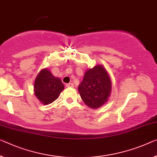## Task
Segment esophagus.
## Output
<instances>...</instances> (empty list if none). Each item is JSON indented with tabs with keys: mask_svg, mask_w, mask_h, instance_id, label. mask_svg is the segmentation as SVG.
Here are the masks:
<instances>
[{
	"mask_svg": "<svg viewBox=\"0 0 157 157\" xmlns=\"http://www.w3.org/2000/svg\"><path fill=\"white\" fill-rule=\"evenodd\" d=\"M66 86L67 87V88H72V87H74V84L72 83H69L68 84H67Z\"/></svg>",
	"mask_w": 157,
	"mask_h": 157,
	"instance_id": "esophagus-1",
	"label": "esophagus"
}]
</instances>
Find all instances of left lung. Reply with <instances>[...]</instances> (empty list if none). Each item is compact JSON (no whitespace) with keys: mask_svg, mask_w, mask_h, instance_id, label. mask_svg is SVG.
<instances>
[{"mask_svg":"<svg viewBox=\"0 0 157 157\" xmlns=\"http://www.w3.org/2000/svg\"><path fill=\"white\" fill-rule=\"evenodd\" d=\"M78 90L82 100L91 109L105 105L112 93V81L103 65L98 64L88 69Z\"/></svg>","mask_w":157,"mask_h":157,"instance_id":"left-lung-1","label":"left lung"}]
</instances>
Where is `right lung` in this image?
<instances>
[{"label": "right lung", "instance_id": "obj_1", "mask_svg": "<svg viewBox=\"0 0 157 157\" xmlns=\"http://www.w3.org/2000/svg\"><path fill=\"white\" fill-rule=\"evenodd\" d=\"M64 86L61 79L55 77L48 69H43L36 77L33 90L43 105H49L59 98Z\"/></svg>", "mask_w": 157, "mask_h": 157}]
</instances>
